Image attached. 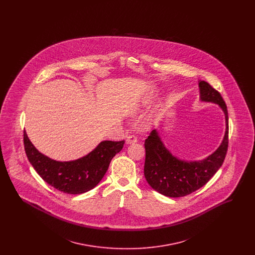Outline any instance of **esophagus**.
<instances>
[{
    "label": "esophagus",
    "instance_id": "34e87169",
    "mask_svg": "<svg viewBox=\"0 0 255 255\" xmlns=\"http://www.w3.org/2000/svg\"><path fill=\"white\" fill-rule=\"evenodd\" d=\"M137 141V137L135 135H129L126 137V143L127 144H131V143H134Z\"/></svg>",
    "mask_w": 255,
    "mask_h": 255
}]
</instances>
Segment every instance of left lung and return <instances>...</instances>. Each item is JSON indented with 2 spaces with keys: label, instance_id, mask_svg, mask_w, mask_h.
I'll return each mask as SVG.
<instances>
[{
  "label": "left lung",
  "instance_id": "obj_1",
  "mask_svg": "<svg viewBox=\"0 0 255 255\" xmlns=\"http://www.w3.org/2000/svg\"><path fill=\"white\" fill-rule=\"evenodd\" d=\"M200 100L219 105L225 114L226 132L221 144L201 160H184L174 156L163 144L155 129L145 139L144 176L149 185L166 197L191 194L208 182L222 166L229 145V116L227 105L218 91L206 81H199Z\"/></svg>",
  "mask_w": 255,
  "mask_h": 255
}]
</instances>
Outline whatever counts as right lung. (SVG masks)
I'll return each instance as SVG.
<instances>
[{
    "label": "right lung",
    "mask_w": 255,
    "mask_h": 255,
    "mask_svg": "<svg viewBox=\"0 0 255 255\" xmlns=\"http://www.w3.org/2000/svg\"><path fill=\"white\" fill-rule=\"evenodd\" d=\"M24 150L38 175L52 187L67 194H82L102 180L110 162L121 152L124 140H103L88 155L70 161H59L40 153L24 132Z\"/></svg>",
    "instance_id": "obj_1"
}]
</instances>
